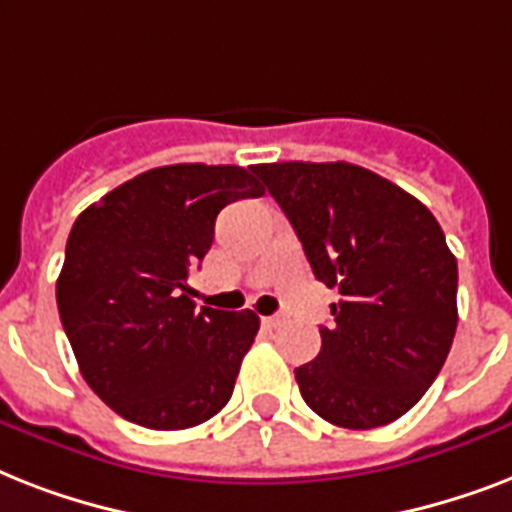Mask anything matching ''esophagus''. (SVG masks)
Returning a JSON list of instances; mask_svg holds the SVG:
<instances>
[{
  "label": "esophagus",
  "mask_w": 512,
  "mask_h": 512,
  "mask_svg": "<svg viewBox=\"0 0 512 512\" xmlns=\"http://www.w3.org/2000/svg\"><path fill=\"white\" fill-rule=\"evenodd\" d=\"M281 321H284V319H281V316H265L263 324H265V327H279Z\"/></svg>",
  "instance_id": "34e87169"
}]
</instances>
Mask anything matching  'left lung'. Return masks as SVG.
Segmentation results:
<instances>
[{
	"label": "left lung",
	"instance_id": "left-lung-1",
	"mask_svg": "<svg viewBox=\"0 0 512 512\" xmlns=\"http://www.w3.org/2000/svg\"><path fill=\"white\" fill-rule=\"evenodd\" d=\"M303 241L313 276L340 289L319 356L297 366L305 404L369 430L412 409L457 332V260L430 209L348 162L252 167Z\"/></svg>",
	"mask_w": 512,
	"mask_h": 512
}]
</instances>
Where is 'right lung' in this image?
Returning a JSON list of instances; mask_svg holds the SVG:
<instances>
[{"label":"right lung","instance_id":"right-lung-1","mask_svg":"<svg viewBox=\"0 0 512 512\" xmlns=\"http://www.w3.org/2000/svg\"><path fill=\"white\" fill-rule=\"evenodd\" d=\"M263 193L244 167L170 164L76 217L55 289L60 321L82 377L119 417L183 430L231 401L260 319L196 311L188 271L212 247L217 212Z\"/></svg>","mask_w":512,"mask_h":512}]
</instances>
